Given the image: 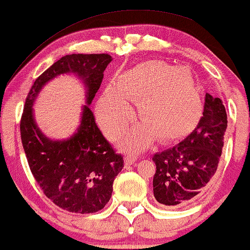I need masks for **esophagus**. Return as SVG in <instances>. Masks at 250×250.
<instances>
[{"label":"esophagus","instance_id":"1","mask_svg":"<svg viewBox=\"0 0 250 250\" xmlns=\"http://www.w3.org/2000/svg\"><path fill=\"white\" fill-rule=\"evenodd\" d=\"M125 164H127V165H132V164L137 162V158H135V157H131V156H129V157H125Z\"/></svg>","mask_w":250,"mask_h":250}]
</instances>
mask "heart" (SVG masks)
Returning <instances> with one entry per match:
<instances>
[{
    "mask_svg": "<svg viewBox=\"0 0 250 250\" xmlns=\"http://www.w3.org/2000/svg\"><path fill=\"white\" fill-rule=\"evenodd\" d=\"M131 102H140L145 122L119 138L123 150L141 151L157 137L162 142L188 134L200 120L202 105L195 80L185 68L146 61L129 69L104 90L97 104L98 121L109 137L125 130L135 119Z\"/></svg>",
    "mask_w": 250,
    "mask_h": 250,
    "instance_id": "b5f03b06",
    "label": "heart"
}]
</instances>
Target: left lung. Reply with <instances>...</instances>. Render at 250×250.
<instances>
[{
  "mask_svg": "<svg viewBox=\"0 0 250 250\" xmlns=\"http://www.w3.org/2000/svg\"><path fill=\"white\" fill-rule=\"evenodd\" d=\"M227 128L225 106L205 94L203 115L197 127L175 146L156 153L153 195L165 208H182L203 194L216 173Z\"/></svg>",
  "mask_w": 250,
  "mask_h": 250,
  "instance_id": "8db88e82",
  "label": "left lung"
}]
</instances>
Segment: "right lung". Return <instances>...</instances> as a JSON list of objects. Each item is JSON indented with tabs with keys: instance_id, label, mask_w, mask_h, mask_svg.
<instances>
[{
	"instance_id": "right-lung-1",
	"label": "right lung",
	"mask_w": 250,
	"mask_h": 250,
	"mask_svg": "<svg viewBox=\"0 0 250 250\" xmlns=\"http://www.w3.org/2000/svg\"><path fill=\"white\" fill-rule=\"evenodd\" d=\"M110 61L108 54L63 56L37 78L25 102L21 137L28 166L43 194L69 212L94 213L102 210L110 200L115 176L123 168V157L104 137L88 107ZM62 73H75L83 81L87 105L78 131L68 140L53 141L34 121L33 104L43 85Z\"/></svg>"
}]
</instances>
